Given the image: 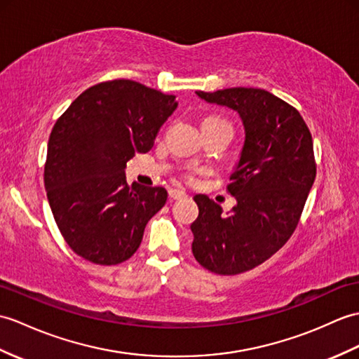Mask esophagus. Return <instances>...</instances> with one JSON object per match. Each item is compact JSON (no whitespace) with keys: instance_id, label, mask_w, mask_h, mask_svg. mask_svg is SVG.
I'll list each match as a JSON object with an SVG mask.
<instances>
[{"instance_id":"obj_1","label":"esophagus","mask_w":359,"mask_h":359,"mask_svg":"<svg viewBox=\"0 0 359 359\" xmlns=\"http://www.w3.org/2000/svg\"><path fill=\"white\" fill-rule=\"evenodd\" d=\"M187 197V193L182 189H170V198L171 200H182Z\"/></svg>"}]
</instances>
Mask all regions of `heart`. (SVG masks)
Wrapping results in <instances>:
<instances>
[{"mask_svg":"<svg viewBox=\"0 0 359 359\" xmlns=\"http://www.w3.org/2000/svg\"><path fill=\"white\" fill-rule=\"evenodd\" d=\"M202 127H224V128H231V123L226 119L220 118V116H208L206 119H203ZM198 172H200L198 170H189V171L185 172V176H183V177H185L187 182H194L196 176H197Z\"/></svg>","mask_w":359,"mask_h":359,"instance_id":"1","label":"heart"}]
</instances>
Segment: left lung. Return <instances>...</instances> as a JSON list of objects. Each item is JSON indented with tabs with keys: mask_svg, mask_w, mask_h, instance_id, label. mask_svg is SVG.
<instances>
[{
	"mask_svg": "<svg viewBox=\"0 0 359 359\" xmlns=\"http://www.w3.org/2000/svg\"><path fill=\"white\" fill-rule=\"evenodd\" d=\"M208 102L238 111L246 139L228 193L237 198L228 217L208 196L194 202L193 254L219 275L251 271L294 234L316 176L312 135L295 107L262 88L197 91Z\"/></svg>",
	"mask_w": 359,
	"mask_h": 359,
	"instance_id": "1",
	"label": "left lung"
}]
</instances>
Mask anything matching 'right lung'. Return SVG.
<instances>
[{
    "label": "right lung",
    "instance_id": "obj_1",
    "mask_svg": "<svg viewBox=\"0 0 359 359\" xmlns=\"http://www.w3.org/2000/svg\"><path fill=\"white\" fill-rule=\"evenodd\" d=\"M176 108V96L114 79L87 88L56 121L44 185L57 229L74 254L111 266L137 251L168 193L162 187H128L123 170L136 153L153 148Z\"/></svg>",
    "mask_w": 359,
    "mask_h": 359
}]
</instances>
